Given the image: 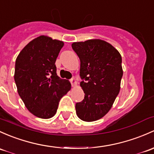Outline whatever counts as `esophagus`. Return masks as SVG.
Segmentation results:
<instances>
[{"instance_id": "1", "label": "esophagus", "mask_w": 154, "mask_h": 154, "mask_svg": "<svg viewBox=\"0 0 154 154\" xmlns=\"http://www.w3.org/2000/svg\"><path fill=\"white\" fill-rule=\"evenodd\" d=\"M70 82H71V84H72V85L73 87H74V86H76V85H77V81H76L74 79H71Z\"/></svg>"}]
</instances>
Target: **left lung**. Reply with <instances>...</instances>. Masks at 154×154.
I'll list each match as a JSON object with an SVG mask.
<instances>
[{"instance_id": "8db88e82", "label": "left lung", "mask_w": 154, "mask_h": 154, "mask_svg": "<svg viewBox=\"0 0 154 154\" xmlns=\"http://www.w3.org/2000/svg\"><path fill=\"white\" fill-rule=\"evenodd\" d=\"M72 48L80 60V86L85 97L76 103L77 115L85 122L103 117L120 90L122 57L112 45L100 39L75 42Z\"/></svg>"}]
</instances>
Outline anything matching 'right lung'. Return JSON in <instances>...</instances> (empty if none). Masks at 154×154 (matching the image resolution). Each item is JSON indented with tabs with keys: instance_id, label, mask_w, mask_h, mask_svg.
<instances>
[{
	"instance_id": "1",
	"label": "right lung",
	"mask_w": 154,
	"mask_h": 154,
	"mask_svg": "<svg viewBox=\"0 0 154 154\" xmlns=\"http://www.w3.org/2000/svg\"><path fill=\"white\" fill-rule=\"evenodd\" d=\"M64 43L45 35L30 41L15 61L14 81L27 109L42 119L56 114L60 99L71 89L69 80L57 75L55 61Z\"/></svg>"
}]
</instances>
